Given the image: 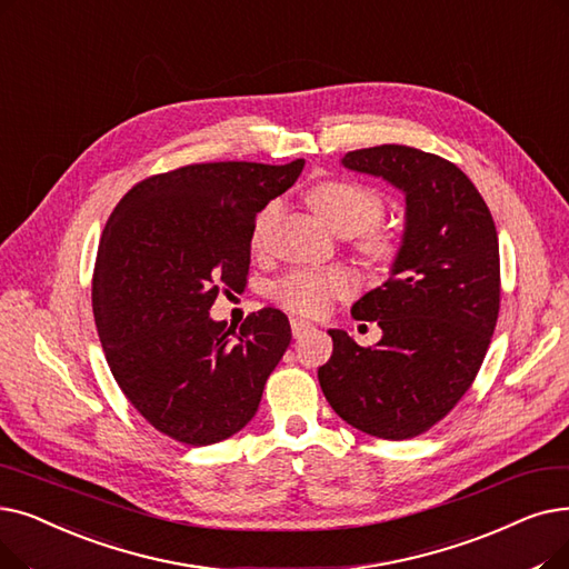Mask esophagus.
<instances>
[{
	"mask_svg": "<svg viewBox=\"0 0 569 569\" xmlns=\"http://www.w3.org/2000/svg\"><path fill=\"white\" fill-rule=\"evenodd\" d=\"M290 330H292L295 337H302L305 332L313 330V326L309 323V320H305V318H290Z\"/></svg>",
	"mask_w": 569,
	"mask_h": 569,
	"instance_id": "1",
	"label": "esophagus"
}]
</instances>
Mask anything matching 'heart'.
<instances>
[{"mask_svg": "<svg viewBox=\"0 0 569 569\" xmlns=\"http://www.w3.org/2000/svg\"><path fill=\"white\" fill-rule=\"evenodd\" d=\"M309 207L337 234H360L358 251L372 264H390L400 256V239L379 230L383 218V200L372 188L346 179H323L309 188ZM279 207L271 202L258 218L256 237L277 216ZM356 279L346 269H302L292 271L274 286V298L290 311L305 316L323 313L335 300L349 298Z\"/></svg>", "mask_w": 569, "mask_h": 569, "instance_id": "obj_1", "label": "heart"}]
</instances>
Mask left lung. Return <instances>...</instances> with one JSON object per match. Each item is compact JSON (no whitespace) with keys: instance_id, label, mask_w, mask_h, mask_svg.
Instances as JSON below:
<instances>
[{"instance_id":"left-lung-1","label":"left lung","mask_w":569,"mask_h":569,"mask_svg":"<svg viewBox=\"0 0 569 569\" xmlns=\"http://www.w3.org/2000/svg\"><path fill=\"white\" fill-rule=\"evenodd\" d=\"M341 164L405 192V234L390 279L351 309L356 320H377L383 337L365 349L330 330L318 381L349 426L411 439L458 405L486 358L500 311L498 230L475 183L435 153L383 143Z\"/></svg>"}]
</instances>
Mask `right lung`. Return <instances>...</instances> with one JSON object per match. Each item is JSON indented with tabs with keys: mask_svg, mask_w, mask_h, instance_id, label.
Masks as SVG:
<instances>
[{
	"mask_svg": "<svg viewBox=\"0 0 569 569\" xmlns=\"http://www.w3.org/2000/svg\"><path fill=\"white\" fill-rule=\"evenodd\" d=\"M302 167H179L137 183L107 220L92 274L97 335L132 407L188 447L249 423L288 349L283 311L264 307L234 332L209 309L218 290L246 286L256 216Z\"/></svg>",
	"mask_w": 569,
	"mask_h": 569,
	"instance_id": "obj_1",
	"label": "right lung"
}]
</instances>
